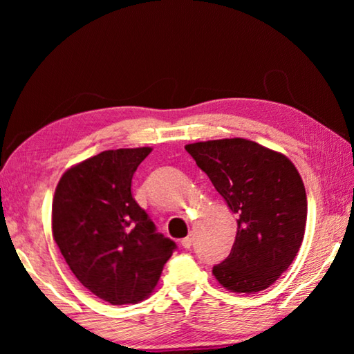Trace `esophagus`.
Wrapping results in <instances>:
<instances>
[{
    "label": "esophagus",
    "mask_w": 354,
    "mask_h": 354,
    "mask_svg": "<svg viewBox=\"0 0 354 354\" xmlns=\"http://www.w3.org/2000/svg\"><path fill=\"white\" fill-rule=\"evenodd\" d=\"M192 243H194V236H192V234H189L187 237H184L181 241L183 248H185V250H189L192 247Z\"/></svg>",
    "instance_id": "esophagus-1"
}]
</instances>
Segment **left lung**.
<instances>
[{
  "instance_id": "left-lung-1",
  "label": "left lung",
  "mask_w": 354,
  "mask_h": 354,
  "mask_svg": "<svg viewBox=\"0 0 354 354\" xmlns=\"http://www.w3.org/2000/svg\"><path fill=\"white\" fill-rule=\"evenodd\" d=\"M185 149L237 215L234 245L212 268L215 279L236 293L270 287L295 259L306 230V190L297 167L283 153L241 137Z\"/></svg>"
}]
</instances>
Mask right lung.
I'll return each mask as SVG.
<instances>
[{
	"label": "right lung",
	"instance_id": "1",
	"mask_svg": "<svg viewBox=\"0 0 354 354\" xmlns=\"http://www.w3.org/2000/svg\"><path fill=\"white\" fill-rule=\"evenodd\" d=\"M149 147L107 149L59 179L53 198V237L86 289L111 304L148 298L176 243L156 232L131 194Z\"/></svg>",
	"mask_w": 354,
	"mask_h": 354
}]
</instances>
